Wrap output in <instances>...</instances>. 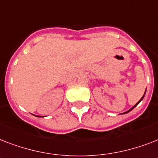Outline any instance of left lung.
Segmentation results:
<instances>
[{
  "label": "left lung",
  "mask_w": 158,
  "mask_h": 158,
  "mask_svg": "<svg viewBox=\"0 0 158 158\" xmlns=\"http://www.w3.org/2000/svg\"><path fill=\"white\" fill-rule=\"evenodd\" d=\"M145 93H146V92H145ZM144 95H145V94H144ZM144 95H143V97H142V98H141V99H140V100H139V102H137V103H136V104H135V106H133V107H132V108H131V109H130V110H128V111H126V112H125V113H128V112H129V111H130V110H133V109H134V108H135V106H137V105H138V104H139V102H141V101H142V100H143V97H144Z\"/></svg>",
  "instance_id": "obj_1"
}]
</instances>
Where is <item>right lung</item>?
<instances>
[{"label":"right lung","mask_w":158,"mask_h":158,"mask_svg":"<svg viewBox=\"0 0 158 158\" xmlns=\"http://www.w3.org/2000/svg\"><path fill=\"white\" fill-rule=\"evenodd\" d=\"M39 117H41V116H39Z\"/></svg>","instance_id":"1"}]
</instances>
